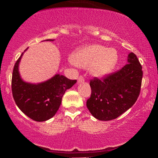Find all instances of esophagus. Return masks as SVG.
Masks as SVG:
<instances>
[{
	"instance_id": "1",
	"label": "esophagus",
	"mask_w": 158,
	"mask_h": 158,
	"mask_svg": "<svg viewBox=\"0 0 158 158\" xmlns=\"http://www.w3.org/2000/svg\"><path fill=\"white\" fill-rule=\"evenodd\" d=\"M84 81H85L84 78H83L82 77H79V79H78V82H79V83H82V82H84Z\"/></svg>"
}]
</instances>
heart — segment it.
<instances>
[{
  "label": "heart",
  "instance_id": "1",
  "mask_svg": "<svg viewBox=\"0 0 158 158\" xmlns=\"http://www.w3.org/2000/svg\"><path fill=\"white\" fill-rule=\"evenodd\" d=\"M118 52L114 48L100 44H91L77 49L71 56L76 66L89 68L90 73L97 79L108 77L117 67Z\"/></svg>",
  "mask_w": 158,
  "mask_h": 158
}]
</instances>
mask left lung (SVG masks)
Returning a JSON list of instances; mask_svg holds the SVG:
<instances>
[{
  "label": "left lung",
  "instance_id": "obj_1",
  "mask_svg": "<svg viewBox=\"0 0 158 158\" xmlns=\"http://www.w3.org/2000/svg\"><path fill=\"white\" fill-rule=\"evenodd\" d=\"M142 78V66L135 54L129 52L127 64L121 70L103 80L90 81L91 95L87 101V108L99 120L117 118L137 101Z\"/></svg>",
  "mask_w": 158,
  "mask_h": 158
}]
</instances>
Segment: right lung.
Wrapping results in <instances>:
<instances>
[{"instance_id":"obj_1","label":"right lung","mask_w":158,"mask_h":158,"mask_svg":"<svg viewBox=\"0 0 158 158\" xmlns=\"http://www.w3.org/2000/svg\"><path fill=\"white\" fill-rule=\"evenodd\" d=\"M45 41H53L54 39ZM24 52L14 66L12 78V95L16 105L23 114L37 122H44L56 114L65 91L72 88L77 80H70L58 73L42 82L25 81L19 72L20 61Z\"/></svg>"}]
</instances>
